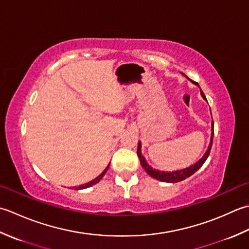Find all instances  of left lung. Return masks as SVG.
Masks as SVG:
<instances>
[{
	"mask_svg": "<svg viewBox=\"0 0 249 249\" xmlns=\"http://www.w3.org/2000/svg\"><path fill=\"white\" fill-rule=\"evenodd\" d=\"M197 86H199V85H197ZM200 91H201V95L203 96V99L206 100L204 93H203V91L201 89H200ZM213 138H214V123H213V124H212L211 143H210V146H209V149L206 150V153L204 154V156H203L202 158L199 161H197L196 163H195L194 165H191L189 167H187V169L180 170V171H176V172H162V171L155 170L151 166H149L148 164H147V162H146L144 157L142 156V153H141V147H142L141 142H139V146H138V156H139V158H140L142 166L144 167V170L151 177H154V178L158 179V180H161V181H165V182H178V181H181V180H184L186 178H188V177L191 176L192 174H195L196 172L199 170L200 167L203 165V163H204V162L206 161L207 157L210 156L211 149H212Z\"/></svg>",
	"mask_w": 249,
	"mask_h": 249,
	"instance_id": "obj_1",
	"label": "left lung"
}]
</instances>
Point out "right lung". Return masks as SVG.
<instances>
[{
  "instance_id": "obj_1",
  "label": "right lung",
  "mask_w": 249,
  "mask_h": 249,
  "mask_svg": "<svg viewBox=\"0 0 249 249\" xmlns=\"http://www.w3.org/2000/svg\"><path fill=\"white\" fill-rule=\"evenodd\" d=\"M108 167H109V164H108L107 166H106V169L102 172V173H101V174H100L98 177H96V178H94L93 180H91V181L87 182V184H84V185H80V186H78V187H75V188H76V189H84V188H88V187H90V186H92V185L96 184V182H99L101 179H102V177L105 175L106 172H107Z\"/></svg>"
}]
</instances>
